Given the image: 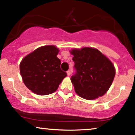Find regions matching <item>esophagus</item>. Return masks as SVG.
Returning a JSON list of instances; mask_svg holds the SVG:
<instances>
[{
    "mask_svg": "<svg viewBox=\"0 0 135 135\" xmlns=\"http://www.w3.org/2000/svg\"><path fill=\"white\" fill-rule=\"evenodd\" d=\"M67 74H68V76H70V74H71V71L70 70H69V71H67Z\"/></svg>",
    "mask_w": 135,
    "mask_h": 135,
    "instance_id": "34e87169",
    "label": "esophagus"
}]
</instances>
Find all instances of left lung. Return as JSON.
I'll return each mask as SVG.
<instances>
[{
    "instance_id": "8db88e82",
    "label": "left lung",
    "mask_w": 135,
    "mask_h": 135,
    "mask_svg": "<svg viewBox=\"0 0 135 135\" xmlns=\"http://www.w3.org/2000/svg\"><path fill=\"white\" fill-rule=\"evenodd\" d=\"M76 73L71 80L76 94L87 100L104 95L112 84L115 69L112 62L99 50L85 47L71 51Z\"/></svg>"
}]
</instances>
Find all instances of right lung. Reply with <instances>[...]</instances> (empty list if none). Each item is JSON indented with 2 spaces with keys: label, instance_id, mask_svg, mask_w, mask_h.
I'll return each mask as SVG.
<instances>
[{
  "label": "right lung",
  "instance_id": "right-lung-1",
  "mask_svg": "<svg viewBox=\"0 0 135 135\" xmlns=\"http://www.w3.org/2000/svg\"><path fill=\"white\" fill-rule=\"evenodd\" d=\"M54 45L41 46L24 57L20 64L23 81L30 90L40 95L53 93L67 76L60 68Z\"/></svg>",
  "mask_w": 135,
  "mask_h": 135
}]
</instances>
